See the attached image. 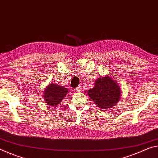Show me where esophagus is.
<instances>
[{
  "mask_svg": "<svg viewBox=\"0 0 158 158\" xmlns=\"http://www.w3.org/2000/svg\"><path fill=\"white\" fill-rule=\"evenodd\" d=\"M75 90H76V91H77V92L81 91V86H78V87L77 88V89H75Z\"/></svg>",
  "mask_w": 158,
  "mask_h": 158,
  "instance_id": "1",
  "label": "esophagus"
}]
</instances>
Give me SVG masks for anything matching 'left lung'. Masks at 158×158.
Here are the masks:
<instances>
[{
	"instance_id": "obj_1",
	"label": "left lung",
	"mask_w": 158,
	"mask_h": 158,
	"mask_svg": "<svg viewBox=\"0 0 158 158\" xmlns=\"http://www.w3.org/2000/svg\"><path fill=\"white\" fill-rule=\"evenodd\" d=\"M87 93L97 106L102 109L113 107L118 102L121 96L119 84L109 75L100 77L96 79L94 87Z\"/></svg>"
}]
</instances>
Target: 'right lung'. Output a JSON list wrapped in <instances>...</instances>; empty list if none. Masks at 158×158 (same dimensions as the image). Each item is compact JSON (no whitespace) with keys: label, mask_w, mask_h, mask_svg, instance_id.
<instances>
[{"label":"right lung","mask_w":158,"mask_h":158,"mask_svg":"<svg viewBox=\"0 0 158 158\" xmlns=\"http://www.w3.org/2000/svg\"><path fill=\"white\" fill-rule=\"evenodd\" d=\"M68 89L56 83H50L43 92V98L47 105L56 106L68 93Z\"/></svg>","instance_id":"obj_1"}]
</instances>
